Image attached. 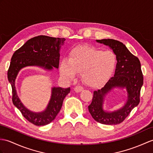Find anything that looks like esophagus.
Masks as SVG:
<instances>
[{
    "instance_id": "1",
    "label": "esophagus",
    "mask_w": 153,
    "mask_h": 153,
    "mask_svg": "<svg viewBox=\"0 0 153 153\" xmlns=\"http://www.w3.org/2000/svg\"><path fill=\"white\" fill-rule=\"evenodd\" d=\"M83 89V87L80 86V85H77V86H76L75 88H74V91H75L76 93H79V92H81Z\"/></svg>"
}]
</instances>
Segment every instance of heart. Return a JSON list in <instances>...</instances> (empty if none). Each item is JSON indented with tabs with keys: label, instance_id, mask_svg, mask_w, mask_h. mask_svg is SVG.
Instances as JSON below:
<instances>
[{
	"label": "heart",
	"instance_id": "heart-1",
	"mask_svg": "<svg viewBox=\"0 0 153 153\" xmlns=\"http://www.w3.org/2000/svg\"><path fill=\"white\" fill-rule=\"evenodd\" d=\"M116 62V55L111 51H102L88 45H79L72 49L68 59L60 60L59 72L67 80L74 79L76 73H81L83 82L94 87L107 79L114 70Z\"/></svg>",
	"mask_w": 153,
	"mask_h": 153
}]
</instances>
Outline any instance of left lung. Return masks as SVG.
I'll list each match as a JSON object with an SVG mask.
<instances>
[{"label":"left lung","mask_w":153,"mask_h":153,"mask_svg":"<svg viewBox=\"0 0 153 153\" xmlns=\"http://www.w3.org/2000/svg\"><path fill=\"white\" fill-rule=\"evenodd\" d=\"M98 43L108 45L116 55L117 63L114 76L110 78L101 89L95 91L91 104L88 106L93 118L104 125L122 123L131 111L139 104L143 76L139 59L130 52L122 42L113 39L97 40ZM126 88L127 100L126 105L117 111L109 112L102 109L105 95L115 88Z\"/></svg>","instance_id":"1"}]
</instances>
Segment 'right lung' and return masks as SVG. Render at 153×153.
I'll return each instance as SVG.
<instances>
[{"label": "right lung", "instance_id": "1", "mask_svg": "<svg viewBox=\"0 0 153 153\" xmlns=\"http://www.w3.org/2000/svg\"><path fill=\"white\" fill-rule=\"evenodd\" d=\"M66 39L48 36H38L28 40L12 55L8 70V79L12 88V102L28 121L36 126H44L52 122L61 109L70 88L53 87L50 100L44 111L33 112L25 107L17 94L16 79L17 74L27 66H39L51 70L59 68L60 49Z\"/></svg>", "mask_w": 153, "mask_h": 153}]
</instances>
